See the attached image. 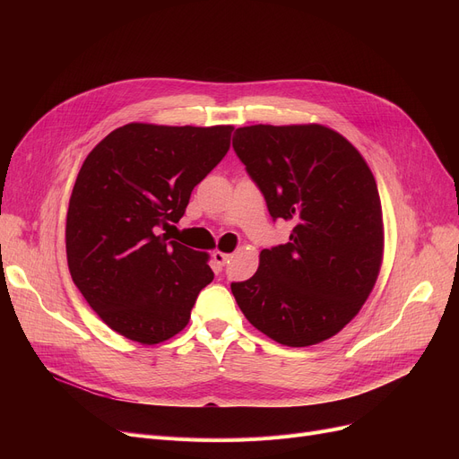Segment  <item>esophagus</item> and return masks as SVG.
<instances>
[{
	"mask_svg": "<svg viewBox=\"0 0 459 459\" xmlns=\"http://www.w3.org/2000/svg\"><path fill=\"white\" fill-rule=\"evenodd\" d=\"M229 253H223V251H213L212 253V258H213V262H215V266L217 268H223L225 264H227V260H229Z\"/></svg>",
	"mask_w": 459,
	"mask_h": 459,
	"instance_id": "obj_1",
	"label": "esophagus"
}]
</instances>
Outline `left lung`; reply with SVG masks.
<instances>
[{
    "label": "left lung",
    "instance_id": "left-lung-1",
    "mask_svg": "<svg viewBox=\"0 0 459 459\" xmlns=\"http://www.w3.org/2000/svg\"><path fill=\"white\" fill-rule=\"evenodd\" d=\"M232 147L290 242L260 251L256 273L232 282L244 316L282 346L324 342L368 299L383 262L376 178L353 144L324 125L238 128Z\"/></svg>",
    "mask_w": 459,
    "mask_h": 459
}]
</instances>
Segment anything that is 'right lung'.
I'll use <instances>...</instances> for the list:
<instances>
[{
  "label": "right lung",
  "instance_id": "1",
  "mask_svg": "<svg viewBox=\"0 0 459 459\" xmlns=\"http://www.w3.org/2000/svg\"><path fill=\"white\" fill-rule=\"evenodd\" d=\"M234 126L130 123L85 158L66 212V260L89 307L118 334L160 344L180 333L212 282L208 253L160 230L223 160Z\"/></svg>",
  "mask_w": 459,
  "mask_h": 459
}]
</instances>
